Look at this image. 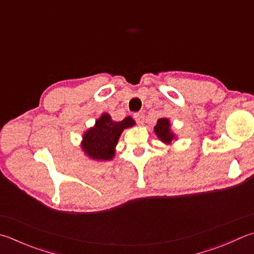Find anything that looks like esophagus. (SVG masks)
I'll list each match as a JSON object with an SVG mask.
<instances>
[{
	"instance_id": "esophagus-1",
	"label": "esophagus",
	"mask_w": 254,
	"mask_h": 254,
	"mask_svg": "<svg viewBox=\"0 0 254 254\" xmlns=\"http://www.w3.org/2000/svg\"><path fill=\"white\" fill-rule=\"evenodd\" d=\"M133 118H135L136 123L139 124V125H142L143 122H145V115H143V113H135L133 114Z\"/></svg>"
}]
</instances>
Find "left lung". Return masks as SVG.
Masks as SVG:
<instances>
[{"instance_id":"8db88e82","label":"left lung","mask_w":254,"mask_h":254,"mask_svg":"<svg viewBox=\"0 0 254 254\" xmlns=\"http://www.w3.org/2000/svg\"><path fill=\"white\" fill-rule=\"evenodd\" d=\"M155 131L157 136L159 137V139H161L164 142H170L172 138H174V135L170 131L169 121L166 118L158 119L157 125L155 126Z\"/></svg>"}]
</instances>
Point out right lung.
Listing matches in <instances>:
<instances>
[{
  "instance_id": "obj_1",
  "label": "right lung",
  "mask_w": 254,
  "mask_h": 254,
  "mask_svg": "<svg viewBox=\"0 0 254 254\" xmlns=\"http://www.w3.org/2000/svg\"><path fill=\"white\" fill-rule=\"evenodd\" d=\"M131 117H126L122 122L112 121L108 114L102 115L97 119L94 128L85 132L83 149L89 157L97 160H109L115 154V146L125 128L133 126Z\"/></svg>"
}]
</instances>
